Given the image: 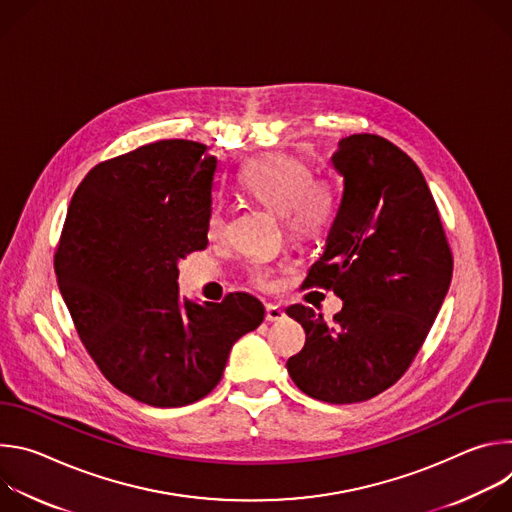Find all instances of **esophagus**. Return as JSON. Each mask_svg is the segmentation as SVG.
<instances>
[{
    "label": "esophagus",
    "mask_w": 512,
    "mask_h": 512,
    "mask_svg": "<svg viewBox=\"0 0 512 512\" xmlns=\"http://www.w3.org/2000/svg\"><path fill=\"white\" fill-rule=\"evenodd\" d=\"M283 318H285V312L279 306L267 304V308H265V320L267 322H281Z\"/></svg>",
    "instance_id": "esophagus-1"
}]
</instances>
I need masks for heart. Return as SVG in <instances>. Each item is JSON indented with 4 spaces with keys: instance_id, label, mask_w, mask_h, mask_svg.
<instances>
[{
    "instance_id": "b5f03b06",
    "label": "heart",
    "mask_w": 512,
    "mask_h": 512,
    "mask_svg": "<svg viewBox=\"0 0 512 512\" xmlns=\"http://www.w3.org/2000/svg\"><path fill=\"white\" fill-rule=\"evenodd\" d=\"M239 188L281 214V223L289 239L310 245L328 237L338 214V192L328 178L312 176V170L298 158L269 152L249 160L237 176ZM225 227V208L216 202L208 214V235H218ZM249 283L259 289L273 285V267L253 265Z\"/></svg>"
}]
</instances>
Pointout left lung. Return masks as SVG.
Wrapping results in <instances>:
<instances>
[{
    "label": "left lung",
    "mask_w": 512,
    "mask_h": 512,
    "mask_svg": "<svg viewBox=\"0 0 512 512\" xmlns=\"http://www.w3.org/2000/svg\"><path fill=\"white\" fill-rule=\"evenodd\" d=\"M332 166L342 198L304 285L334 291L344 306L332 326L308 306L285 310L306 330L287 373L312 399L344 405L373 399L411 367L448 294L454 257L421 170L395 143L348 135Z\"/></svg>",
    "instance_id": "obj_1"
}]
</instances>
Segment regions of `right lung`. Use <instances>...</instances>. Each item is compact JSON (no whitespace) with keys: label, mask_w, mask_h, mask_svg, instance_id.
Returning a JSON list of instances; mask_svg holds the SVG:
<instances>
[{"label":"right lung","mask_w":512,"mask_h":512,"mask_svg":"<svg viewBox=\"0 0 512 512\" xmlns=\"http://www.w3.org/2000/svg\"><path fill=\"white\" fill-rule=\"evenodd\" d=\"M206 145L162 139L97 164L70 200L54 271L87 352L121 393L184 407L223 377L233 344L263 304L180 300L178 261L208 245L218 160Z\"/></svg>","instance_id":"add662e5"}]
</instances>
